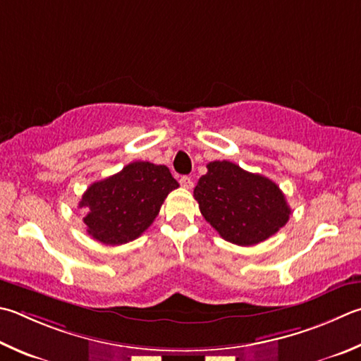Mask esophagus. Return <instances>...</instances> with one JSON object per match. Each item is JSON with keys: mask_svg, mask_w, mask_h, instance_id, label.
<instances>
[{"mask_svg": "<svg viewBox=\"0 0 361 361\" xmlns=\"http://www.w3.org/2000/svg\"><path fill=\"white\" fill-rule=\"evenodd\" d=\"M180 185L185 188V189H191L194 186V183H192L191 176H186L185 175V176H181V178H180Z\"/></svg>", "mask_w": 361, "mask_h": 361, "instance_id": "esophagus-1", "label": "esophagus"}]
</instances>
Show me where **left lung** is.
Segmentation results:
<instances>
[{
    "instance_id": "left-lung-1",
    "label": "left lung",
    "mask_w": 361,
    "mask_h": 361,
    "mask_svg": "<svg viewBox=\"0 0 361 361\" xmlns=\"http://www.w3.org/2000/svg\"><path fill=\"white\" fill-rule=\"evenodd\" d=\"M207 169L194 188V199L203 218L224 240L238 246L257 245L289 221L290 208L270 178L246 172L231 161H213Z\"/></svg>"
}]
</instances>
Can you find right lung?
<instances>
[{"instance_id":"obj_1","label":"right lung","mask_w":361,"mask_h":361,"mask_svg":"<svg viewBox=\"0 0 361 361\" xmlns=\"http://www.w3.org/2000/svg\"><path fill=\"white\" fill-rule=\"evenodd\" d=\"M166 166L135 161L91 185L78 207L87 209V232L104 245L129 243L147 231L170 191L178 188Z\"/></svg>"}]
</instances>
